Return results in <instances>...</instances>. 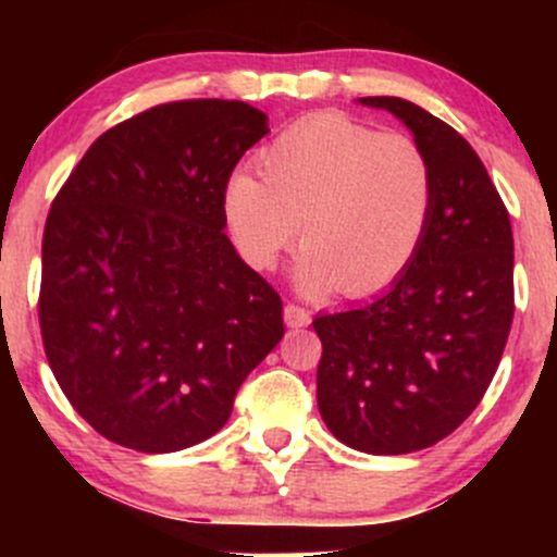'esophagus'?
<instances>
[{
  "label": "esophagus",
  "instance_id": "obj_1",
  "mask_svg": "<svg viewBox=\"0 0 557 557\" xmlns=\"http://www.w3.org/2000/svg\"><path fill=\"white\" fill-rule=\"evenodd\" d=\"M311 322V311L304 309L298 304H287L285 306V324L287 327H306Z\"/></svg>",
  "mask_w": 557,
  "mask_h": 557
}]
</instances>
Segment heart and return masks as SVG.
Masks as SVG:
<instances>
[{
    "label": "heart",
    "instance_id": "obj_1",
    "mask_svg": "<svg viewBox=\"0 0 557 557\" xmlns=\"http://www.w3.org/2000/svg\"><path fill=\"white\" fill-rule=\"evenodd\" d=\"M261 175L235 172L222 212L240 257L274 270L304 230L296 283L319 296L345 285L367 296L393 285L424 246L434 168L417 138L314 114L280 133Z\"/></svg>",
    "mask_w": 557,
    "mask_h": 557
}]
</instances>
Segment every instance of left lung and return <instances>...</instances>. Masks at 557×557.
<instances>
[{
  "label": "left lung",
  "mask_w": 557,
  "mask_h": 557,
  "mask_svg": "<svg viewBox=\"0 0 557 557\" xmlns=\"http://www.w3.org/2000/svg\"><path fill=\"white\" fill-rule=\"evenodd\" d=\"M361 104L406 123L434 168L424 246L385 296L314 319L319 413L345 445L403 456L471 417L513 322V230L469 140L398 96Z\"/></svg>",
  "instance_id": "left-lung-1"
}]
</instances>
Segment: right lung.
Listing matches in <instances>:
<instances>
[{
	"instance_id": "right-lung-1",
	"label": "right lung",
	"mask_w": 557,
	"mask_h": 557,
	"mask_svg": "<svg viewBox=\"0 0 557 557\" xmlns=\"http://www.w3.org/2000/svg\"><path fill=\"white\" fill-rule=\"evenodd\" d=\"M267 133L246 101L157 104L101 133L54 196L44 350L110 443L172 453L212 437L283 341V298L235 253L222 212L235 164Z\"/></svg>"
}]
</instances>
